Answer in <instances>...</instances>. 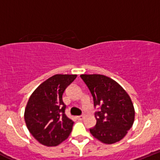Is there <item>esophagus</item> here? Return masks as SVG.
Instances as JSON below:
<instances>
[{
	"label": "esophagus",
	"instance_id": "esophagus-1",
	"mask_svg": "<svg viewBox=\"0 0 160 160\" xmlns=\"http://www.w3.org/2000/svg\"><path fill=\"white\" fill-rule=\"evenodd\" d=\"M83 117H84V116H83V115H80V116H77V119H79V120H81V119H83Z\"/></svg>",
	"mask_w": 160,
	"mask_h": 160
}]
</instances>
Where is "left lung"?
I'll use <instances>...</instances> for the list:
<instances>
[{
    "instance_id": "1",
    "label": "left lung",
    "mask_w": 160,
    "mask_h": 160,
    "mask_svg": "<svg viewBox=\"0 0 160 160\" xmlns=\"http://www.w3.org/2000/svg\"><path fill=\"white\" fill-rule=\"evenodd\" d=\"M94 101L96 125L90 128L95 138L113 144L125 137L134 120V108L128 93L117 82L100 74L80 75Z\"/></svg>"
}]
</instances>
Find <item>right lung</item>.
<instances>
[{
    "label": "right lung",
    "mask_w": 160,
    "mask_h": 160,
    "mask_svg": "<svg viewBox=\"0 0 160 160\" xmlns=\"http://www.w3.org/2000/svg\"><path fill=\"white\" fill-rule=\"evenodd\" d=\"M77 75L56 74L41 83L29 97L25 109L26 127L46 146H56L69 137L73 121L66 115L65 90Z\"/></svg>",
    "instance_id": "obj_1"
}]
</instances>
